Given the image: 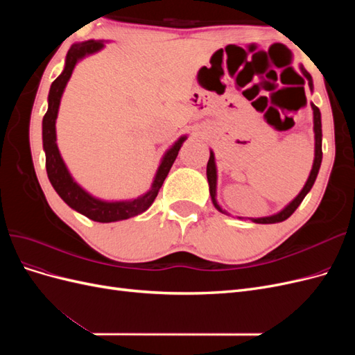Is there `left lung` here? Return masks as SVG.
<instances>
[{"label":"left lung","instance_id":"obj_1","mask_svg":"<svg viewBox=\"0 0 355 355\" xmlns=\"http://www.w3.org/2000/svg\"><path fill=\"white\" fill-rule=\"evenodd\" d=\"M300 71H302V73L305 75V78L308 80L309 89L313 90L314 85H313V78H311L309 72L302 65H300ZM311 108H313V111H314L315 157H314V164H313V168H311V173H309V178L306 180L305 187L302 188V191L299 192L297 197L292 202H288L282 211H278L277 214H272V216H266V218H256V219L252 218L250 219L252 222H254V223H277V222L286 220L287 218L292 216L293 211L299 207V204L302 202L305 196L311 191V188H313L314 182L317 179V175H318L320 166H321V159H323V151H321V136H323V135H321V114H320V110L317 108L314 103H311ZM216 179H218V175H216V164H214V154L210 151V158H209V163H207V180H209V187H210V197H211V201L214 204V207H216L222 213H227V211L220 209V206H219L218 201H216Z\"/></svg>","mask_w":355,"mask_h":355}]
</instances>
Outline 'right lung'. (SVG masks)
Returning a JSON list of instances; mask_svg holds the SVG:
<instances>
[{
	"mask_svg": "<svg viewBox=\"0 0 355 355\" xmlns=\"http://www.w3.org/2000/svg\"><path fill=\"white\" fill-rule=\"evenodd\" d=\"M101 49H103V41L94 40L78 42V44H73L69 49L65 60V69H63L59 77L51 83L50 87L49 110L44 118H42V148H44L46 153V168L49 180L59 194V197L65 201L71 209L77 210L89 219L94 222L106 223L137 216V214H141L151 207V204L158 196V191L161 185H163L164 179L167 178L171 166H173L175 159L179 154V149L182 144L185 142L187 136L179 137V141L164 154L157 170L151 189L142 197H137L128 201H102L99 198L92 197L89 192H85L77 182L72 179L65 163H63L56 144V118L60 105V98L63 94V90L67 87V83L71 78L75 65H77V62L84 56L93 55V53L99 51Z\"/></svg>",
	"mask_w": 355,
	"mask_h": 355,
	"instance_id": "add662e5",
	"label": "right lung"
}]
</instances>
